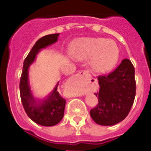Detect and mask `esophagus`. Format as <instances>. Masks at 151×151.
Wrapping results in <instances>:
<instances>
[{
	"label": "esophagus",
	"instance_id": "obj_1",
	"mask_svg": "<svg viewBox=\"0 0 151 151\" xmlns=\"http://www.w3.org/2000/svg\"><path fill=\"white\" fill-rule=\"evenodd\" d=\"M74 81H77L78 83L81 84V85H86L90 81V75L87 71L85 70H81L79 73H77L74 77Z\"/></svg>",
	"mask_w": 151,
	"mask_h": 151
}]
</instances>
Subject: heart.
Listing matches in <instances>:
<instances>
[{
	"instance_id": "b5f03b06",
	"label": "heart",
	"mask_w": 151,
	"mask_h": 151,
	"mask_svg": "<svg viewBox=\"0 0 151 151\" xmlns=\"http://www.w3.org/2000/svg\"><path fill=\"white\" fill-rule=\"evenodd\" d=\"M71 55L77 60L91 59V66L95 71L105 73L117 63L119 50L112 40L102 37H83L73 43Z\"/></svg>"
}]
</instances>
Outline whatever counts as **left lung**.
Here are the masks:
<instances>
[{
	"label": "left lung",
	"mask_w": 151,
	"mask_h": 151,
	"mask_svg": "<svg viewBox=\"0 0 151 151\" xmlns=\"http://www.w3.org/2000/svg\"><path fill=\"white\" fill-rule=\"evenodd\" d=\"M100 86L99 103L91 109L90 116L97 124L113 126L129 114L135 97V68L131 61L123 59L108 75L98 77Z\"/></svg>",
	"instance_id": "left-lung-1"
}]
</instances>
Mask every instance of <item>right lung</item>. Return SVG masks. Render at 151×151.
<instances>
[{
    "label": "right lung",
    "mask_w": 151,
    "mask_h": 151,
    "mask_svg": "<svg viewBox=\"0 0 151 151\" xmlns=\"http://www.w3.org/2000/svg\"><path fill=\"white\" fill-rule=\"evenodd\" d=\"M59 34H52L43 37L35 43L23 63L22 73L19 83L20 96L23 108L27 115L35 123L44 126L58 124L64 116L65 99L57 91V86L44 100H37L32 96L28 83V68L35 60L37 54L41 49L55 43Z\"/></svg>",
    "instance_id": "right-lung-1"
}]
</instances>
